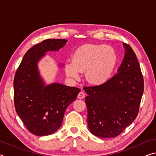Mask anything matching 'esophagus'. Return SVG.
<instances>
[{"label":"esophagus","mask_w":156,"mask_h":156,"mask_svg":"<svg viewBox=\"0 0 156 156\" xmlns=\"http://www.w3.org/2000/svg\"><path fill=\"white\" fill-rule=\"evenodd\" d=\"M84 96H85V94H84L83 91H80L78 95V98L79 99H83V98H84Z\"/></svg>","instance_id":"esophagus-1"}]
</instances>
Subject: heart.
<instances>
[{
    "label": "heart",
    "mask_w": 156,
    "mask_h": 156,
    "mask_svg": "<svg viewBox=\"0 0 156 156\" xmlns=\"http://www.w3.org/2000/svg\"><path fill=\"white\" fill-rule=\"evenodd\" d=\"M118 62L115 49L106 44H88L79 47L72 56V61L65 65L68 77L77 79L80 72H86L85 78L89 83L100 85L112 77Z\"/></svg>",
    "instance_id": "b5f03b06"
}]
</instances>
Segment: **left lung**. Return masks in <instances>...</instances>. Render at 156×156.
Instances as JSON below:
<instances>
[{
  "label": "left lung",
  "instance_id": "8db88e82",
  "mask_svg": "<svg viewBox=\"0 0 156 156\" xmlns=\"http://www.w3.org/2000/svg\"><path fill=\"white\" fill-rule=\"evenodd\" d=\"M125 57L117 73L104 84L84 87L88 96V127L100 138H115L138 115L144 91L140 67L133 50L123 43Z\"/></svg>",
  "mask_w": 156,
  "mask_h": 156
}]
</instances>
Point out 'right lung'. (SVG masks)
I'll list each match as a JSON object with an SVG mask.
<instances>
[{"instance_id": "right-lung-1", "label": "right lung", "mask_w": 156, "mask_h": 156, "mask_svg": "<svg viewBox=\"0 0 156 156\" xmlns=\"http://www.w3.org/2000/svg\"><path fill=\"white\" fill-rule=\"evenodd\" d=\"M65 39H47L26 52L14 80V105L17 114L31 133L48 136L58 129L65 110L80 89L54 83L47 84L38 63L48 51L62 48ZM62 64L58 67H62Z\"/></svg>"}]
</instances>
